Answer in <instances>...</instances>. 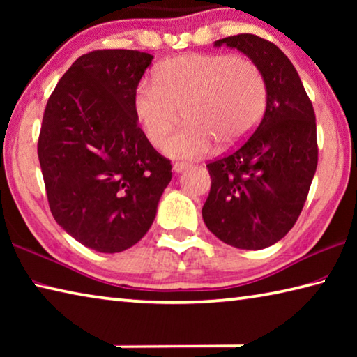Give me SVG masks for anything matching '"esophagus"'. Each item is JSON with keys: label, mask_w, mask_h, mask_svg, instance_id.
Returning <instances> with one entry per match:
<instances>
[{"label": "esophagus", "mask_w": 357, "mask_h": 357, "mask_svg": "<svg viewBox=\"0 0 357 357\" xmlns=\"http://www.w3.org/2000/svg\"><path fill=\"white\" fill-rule=\"evenodd\" d=\"M185 168H189V164H185V162H174V164H173V172L174 173L184 172Z\"/></svg>", "instance_id": "obj_1"}]
</instances>
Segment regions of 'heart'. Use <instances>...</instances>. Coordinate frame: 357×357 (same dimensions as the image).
Instances as JSON below:
<instances>
[{
	"label": "heart",
	"mask_w": 357,
	"mask_h": 357,
	"mask_svg": "<svg viewBox=\"0 0 357 357\" xmlns=\"http://www.w3.org/2000/svg\"><path fill=\"white\" fill-rule=\"evenodd\" d=\"M264 77L252 59L222 53H184L157 64L154 80H142L132 112L153 146L170 134L178 110L187 124L164 144L165 154L193 159L208 154L215 140L234 146L263 118Z\"/></svg>",
	"instance_id": "1"
}]
</instances>
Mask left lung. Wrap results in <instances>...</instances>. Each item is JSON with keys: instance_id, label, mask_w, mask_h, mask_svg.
Returning a JSON list of instances; mask_svg holds the SVG:
<instances>
[{"instance_id": "obj_1", "label": "left lung", "mask_w": 357, "mask_h": 357, "mask_svg": "<svg viewBox=\"0 0 357 357\" xmlns=\"http://www.w3.org/2000/svg\"><path fill=\"white\" fill-rule=\"evenodd\" d=\"M238 48L266 82V112L253 134L206 165L211 190L202 209L211 233L238 249L280 241L298 220L317 172L313 105L294 66L279 47L255 34L214 42Z\"/></svg>"}]
</instances>
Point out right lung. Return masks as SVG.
Wrapping results in <instances>:
<instances>
[{
  "label": "right lung",
  "mask_w": 357,
  "mask_h": 357,
  "mask_svg": "<svg viewBox=\"0 0 357 357\" xmlns=\"http://www.w3.org/2000/svg\"><path fill=\"white\" fill-rule=\"evenodd\" d=\"M153 55L94 50L82 55L48 98L38 155L48 206L78 243L116 253L153 225L172 181L170 160L153 148L132 112Z\"/></svg>",
  "instance_id": "right-lung-1"
}]
</instances>
